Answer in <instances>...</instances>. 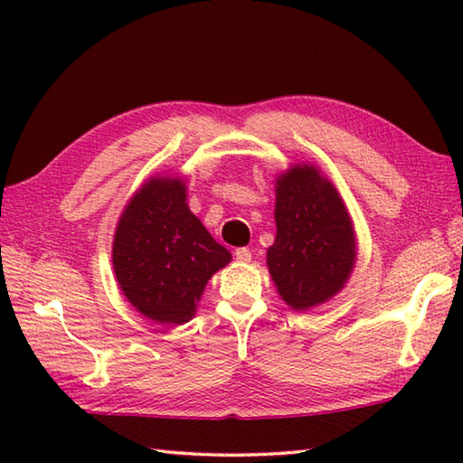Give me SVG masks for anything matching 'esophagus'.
I'll use <instances>...</instances> for the list:
<instances>
[{
  "mask_svg": "<svg viewBox=\"0 0 463 463\" xmlns=\"http://www.w3.org/2000/svg\"><path fill=\"white\" fill-rule=\"evenodd\" d=\"M234 257H237L239 262H250L252 254H250L249 249H237V250H234Z\"/></svg>",
  "mask_w": 463,
  "mask_h": 463,
  "instance_id": "1",
  "label": "esophagus"
}]
</instances>
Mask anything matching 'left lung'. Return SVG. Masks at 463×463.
Segmentation results:
<instances>
[{"label":"left lung","instance_id":"8db88e82","mask_svg":"<svg viewBox=\"0 0 463 463\" xmlns=\"http://www.w3.org/2000/svg\"><path fill=\"white\" fill-rule=\"evenodd\" d=\"M277 239L269 272L292 310L330 300L356 262V234L340 193L320 169L294 165L277 179Z\"/></svg>","mask_w":463,"mask_h":463}]
</instances>
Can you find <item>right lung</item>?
Masks as SVG:
<instances>
[{
    "label": "right lung",
    "instance_id": "add662e5",
    "mask_svg": "<svg viewBox=\"0 0 463 463\" xmlns=\"http://www.w3.org/2000/svg\"><path fill=\"white\" fill-rule=\"evenodd\" d=\"M231 259L191 213L179 176L146 181L117 222V282L135 310L156 324L189 322L206 282Z\"/></svg>",
    "mask_w": 463,
    "mask_h": 463
}]
</instances>
